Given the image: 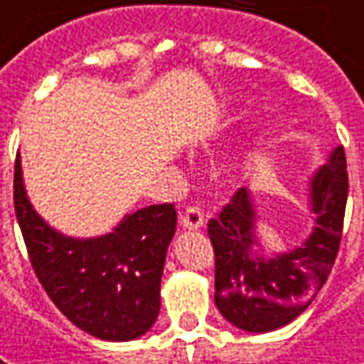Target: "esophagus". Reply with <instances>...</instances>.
Masks as SVG:
<instances>
[{"instance_id": "34e87169", "label": "esophagus", "mask_w": 364, "mask_h": 364, "mask_svg": "<svg viewBox=\"0 0 364 364\" xmlns=\"http://www.w3.org/2000/svg\"><path fill=\"white\" fill-rule=\"evenodd\" d=\"M203 212L196 205H189L185 212L181 214V226L183 228H189V230H198L203 226Z\"/></svg>"}]
</instances>
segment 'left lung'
<instances>
[{
    "instance_id": "obj_1",
    "label": "left lung",
    "mask_w": 364,
    "mask_h": 364,
    "mask_svg": "<svg viewBox=\"0 0 364 364\" xmlns=\"http://www.w3.org/2000/svg\"><path fill=\"white\" fill-rule=\"evenodd\" d=\"M348 198L344 148L331 152L311 179L315 226L301 247L276 257H253L255 208L247 189H237L208 235L214 247V299L232 326L245 331H272L290 323L311 305L330 276L340 241Z\"/></svg>"
}]
</instances>
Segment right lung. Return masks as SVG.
<instances>
[{
    "instance_id": "1",
    "label": "right lung",
    "mask_w": 364,
    "mask_h": 364,
    "mask_svg": "<svg viewBox=\"0 0 364 364\" xmlns=\"http://www.w3.org/2000/svg\"><path fill=\"white\" fill-rule=\"evenodd\" d=\"M14 208L38 282L74 326L113 342L152 328L166 247L177 228L175 203L141 208L97 239L63 237L33 210L16 156Z\"/></svg>"
}]
</instances>
